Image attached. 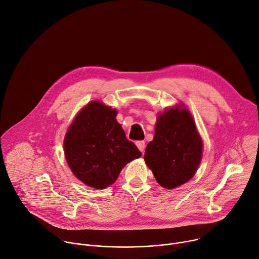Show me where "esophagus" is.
I'll list each match as a JSON object with an SVG mask.
<instances>
[{
	"instance_id": "34e87169",
	"label": "esophagus",
	"mask_w": 259,
	"mask_h": 259,
	"mask_svg": "<svg viewBox=\"0 0 259 259\" xmlns=\"http://www.w3.org/2000/svg\"><path fill=\"white\" fill-rule=\"evenodd\" d=\"M136 146H137V148H138V150H139L140 152H142V153L145 152L146 143L144 142V140H142V142H137V143H136Z\"/></svg>"
}]
</instances>
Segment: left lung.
<instances>
[{"mask_svg":"<svg viewBox=\"0 0 259 259\" xmlns=\"http://www.w3.org/2000/svg\"><path fill=\"white\" fill-rule=\"evenodd\" d=\"M202 147L190 111L177 106L158 115L155 136L144 158L158 184L174 189L195 175Z\"/></svg>","mask_w":259,"mask_h":259,"instance_id":"obj_1","label":"left lung"}]
</instances>
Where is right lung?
<instances>
[{"instance_id": "right-lung-1", "label": "right lung", "mask_w": 259, "mask_h": 259, "mask_svg": "<svg viewBox=\"0 0 259 259\" xmlns=\"http://www.w3.org/2000/svg\"><path fill=\"white\" fill-rule=\"evenodd\" d=\"M116 110L99 101L85 105L70 125L64 152L70 169L87 186L105 189L142 153L127 139Z\"/></svg>"}]
</instances>
